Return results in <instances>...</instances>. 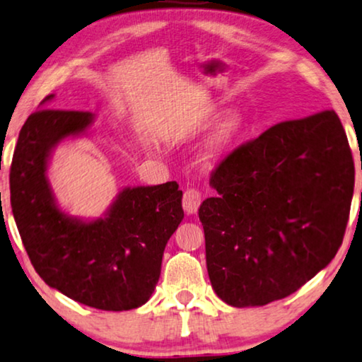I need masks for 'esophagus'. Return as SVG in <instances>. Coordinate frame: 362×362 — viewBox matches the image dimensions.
Instances as JSON below:
<instances>
[{
	"instance_id": "esophagus-1",
	"label": "esophagus",
	"mask_w": 362,
	"mask_h": 362,
	"mask_svg": "<svg viewBox=\"0 0 362 362\" xmlns=\"http://www.w3.org/2000/svg\"><path fill=\"white\" fill-rule=\"evenodd\" d=\"M202 194L199 189H187L182 196V207H185L186 214H196L199 206H201Z\"/></svg>"
}]
</instances>
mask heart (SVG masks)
Here are the masks:
<instances>
[{
    "label": "heart",
    "mask_w": 362,
    "mask_h": 362,
    "mask_svg": "<svg viewBox=\"0 0 362 362\" xmlns=\"http://www.w3.org/2000/svg\"><path fill=\"white\" fill-rule=\"evenodd\" d=\"M214 116H216V112H211V116H207L206 120H211ZM245 117L240 112L232 111L220 117L217 124L212 127L211 134L207 135V139L204 140L201 153H199V161L204 166L216 165L238 142L245 132Z\"/></svg>",
    "instance_id": "heart-1"
}]
</instances>
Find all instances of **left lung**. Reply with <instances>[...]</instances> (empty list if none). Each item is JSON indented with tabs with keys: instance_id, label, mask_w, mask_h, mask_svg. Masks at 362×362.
Segmentation results:
<instances>
[{
	"instance_id": "1",
	"label": "left lung",
	"mask_w": 362,
	"mask_h": 362,
	"mask_svg": "<svg viewBox=\"0 0 362 362\" xmlns=\"http://www.w3.org/2000/svg\"><path fill=\"white\" fill-rule=\"evenodd\" d=\"M199 209L216 294L232 307L291 296L343 242L354 189L349 144L334 111L286 120L233 150Z\"/></svg>"
}]
</instances>
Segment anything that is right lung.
Instances as JSON below:
<instances>
[{
    "label": "right lung",
    "instance_id": "add662e5",
    "mask_svg": "<svg viewBox=\"0 0 362 362\" xmlns=\"http://www.w3.org/2000/svg\"><path fill=\"white\" fill-rule=\"evenodd\" d=\"M40 103L19 132L9 189L13 216L30 263L47 286L99 310H132L160 279L165 246L185 218L176 181L124 187L103 217L62 211L49 176L55 146L90 134L94 114Z\"/></svg>",
    "mask_w": 362,
    "mask_h": 362
}]
</instances>
